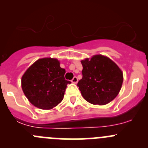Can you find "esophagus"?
Segmentation results:
<instances>
[{"mask_svg":"<svg viewBox=\"0 0 148 148\" xmlns=\"http://www.w3.org/2000/svg\"><path fill=\"white\" fill-rule=\"evenodd\" d=\"M77 82H78V79H77V77H74V78L71 79V82L74 83V84H77Z\"/></svg>","mask_w":148,"mask_h":148,"instance_id":"1","label":"esophagus"}]
</instances>
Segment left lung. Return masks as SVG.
Returning <instances> with one entry per match:
<instances>
[{
    "label": "left lung",
    "mask_w": 148,
    "mask_h": 148,
    "mask_svg": "<svg viewBox=\"0 0 148 148\" xmlns=\"http://www.w3.org/2000/svg\"><path fill=\"white\" fill-rule=\"evenodd\" d=\"M82 79L77 86L88 102L104 105L112 101L120 92L123 74L114 62L102 55L82 61Z\"/></svg>",
    "instance_id": "1"
}]
</instances>
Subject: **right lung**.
Returning a JSON list of instances; mask_svg holds the SVG:
<instances>
[{
    "label": "right lung",
    "mask_w": 148,
    "mask_h": 148,
    "mask_svg": "<svg viewBox=\"0 0 148 148\" xmlns=\"http://www.w3.org/2000/svg\"><path fill=\"white\" fill-rule=\"evenodd\" d=\"M65 73L57 59H38L22 77L23 93L35 107L42 110L53 108L62 102L67 84H71L65 79Z\"/></svg>",
    "instance_id": "right-lung-1"
}]
</instances>
